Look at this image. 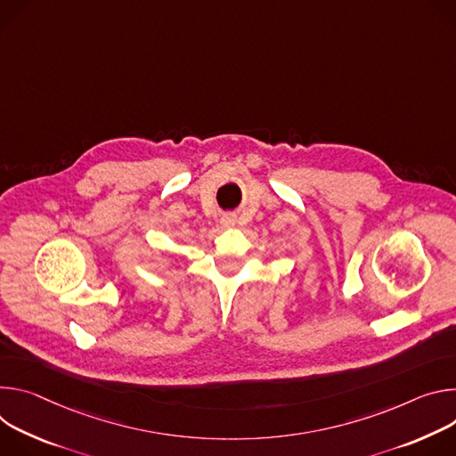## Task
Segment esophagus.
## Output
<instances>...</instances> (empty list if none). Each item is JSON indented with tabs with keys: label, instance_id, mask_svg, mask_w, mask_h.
<instances>
[{
	"label": "esophagus",
	"instance_id": "esophagus-1",
	"mask_svg": "<svg viewBox=\"0 0 456 456\" xmlns=\"http://www.w3.org/2000/svg\"><path fill=\"white\" fill-rule=\"evenodd\" d=\"M221 223H223V226L230 228V226H233V224H235V216H233V214H226V216H223Z\"/></svg>",
	"mask_w": 456,
	"mask_h": 456
}]
</instances>
